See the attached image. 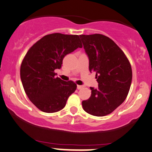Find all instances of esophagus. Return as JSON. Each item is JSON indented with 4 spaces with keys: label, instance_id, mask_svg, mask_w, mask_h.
<instances>
[{
    "label": "esophagus",
    "instance_id": "34e87169",
    "mask_svg": "<svg viewBox=\"0 0 152 152\" xmlns=\"http://www.w3.org/2000/svg\"><path fill=\"white\" fill-rule=\"evenodd\" d=\"M82 88H83V86H80V85H78L77 86V89H78V90L81 89Z\"/></svg>",
    "mask_w": 152,
    "mask_h": 152
}]
</instances>
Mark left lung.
<instances>
[{"label": "left lung", "mask_w": 152, "mask_h": 152, "mask_svg": "<svg viewBox=\"0 0 152 152\" xmlns=\"http://www.w3.org/2000/svg\"><path fill=\"white\" fill-rule=\"evenodd\" d=\"M89 58V71L96 73L98 88L82 101L86 112L94 116L110 114L128 95L132 71L128 58L114 41L103 34L80 35Z\"/></svg>", "instance_id": "1"}]
</instances>
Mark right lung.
Returning <instances> with one entry per match:
<instances>
[{
    "label": "right lung",
    "instance_id": "right-lung-1",
    "mask_svg": "<svg viewBox=\"0 0 152 152\" xmlns=\"http://www.w3.org/2000/svg\"><path fill=\"white\" fill-rule=\"evenodd\" d=\"M83 47L76 34L53 33L44 36L25 54L20 66L24 90L38 109L52 113L65 107L76 84L56 77L54 70L61 69L66 54Z\"/></svg>",
    "mask_w": 152,
    "mask_h": 152
}]
</instances>
